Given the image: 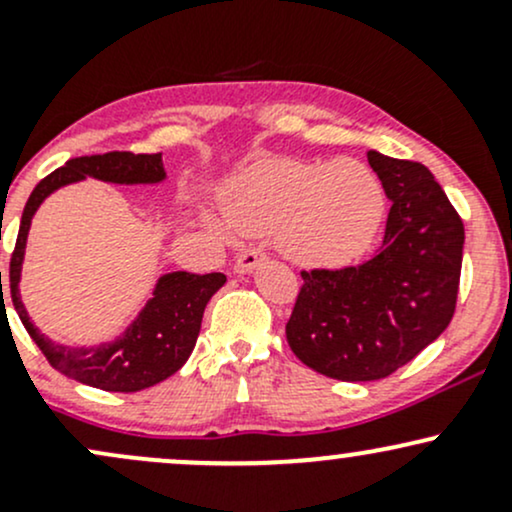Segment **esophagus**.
Returning a JSON list of instances; mask_svg holds the SVG:
<instances>
[{
	"label": "esophagus",
	"mask_w": 512,
	"mask_h": 512,
	"mask_svg": "<svg viewBox=\"0 0 512 512\" xmlns=\"http://www.w3.org/2000/svg\"><path fill=\"white\" fill-rule=\"evenodd\" d=\"M264 260V255L260 250H255V248H250V250H243L238 255V260H236V272H240V274H250L252 269L257 267V264H260Z\"/></svg>",
	"instance_id": "obj_1"
}]
</instances>
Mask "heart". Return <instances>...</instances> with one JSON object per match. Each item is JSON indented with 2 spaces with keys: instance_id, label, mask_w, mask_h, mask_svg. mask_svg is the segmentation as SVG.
<instances>
[{
  "instance_id": "heart-1",
  "label": "heart",
  "mask_w": 512,
  "mask_h": 512,
  "mask_svg": "<svg viewBox=\"0 0 512 512\" xmlns=\"http://www.w3.org/2000/svg\"><path fill=\"white\" fill-rule=\"evenodd\" d=\"M385 187L356 158L310 163L267 158L240 170L223 195V214L197 209L219 238L274 236L291 262L344 269L368 255L383 231Z\"/></svg>"
}]
</instances>
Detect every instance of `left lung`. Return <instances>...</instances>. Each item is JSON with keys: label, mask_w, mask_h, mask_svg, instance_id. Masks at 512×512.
Instances as JSON below:
<instances>
[{"label": "left lung", "mask_w": 512, "mask_h": 512, "mask_svg": "<svg viewBox=\"0 0 512 512\" xmlns=\"http://www.w3.org/2000/svg\"><path fill=\"white\" fill-rule=\"evenodd\" d=\"M385 187L380 255L339 272H303L286 339L308 368L344 383L387 378L448 330L464 226L426 166L368 151Z\"/></svg>", "instance_id": "left-lung-1"}]
</instances>
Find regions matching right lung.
Returning a JSON list of instances; mask_svg holds the SVG:
<instances>
[{"instance_id": "obj_1", "label": "right lung", "mask_w": 512, "mask_h": 512, "mask_svg": "<svg viewBox=\"0 0 512 512\" xmlns=\"http://www.w3.org/2000/svg\"><path fill=\"white\" fill-rule=\"evenodd\" d=\"M86 178L110 182V185H161L168 178L161 154H129L110 151L103 156L72 158L40 180L23 209L19 238L9 267L11 301L23 327L50 366L62 375L105 392H139L158 385L185 366L202 330L204 308L216 291L226 284L223 274L168 272L156 279L151 298L137 317L115 339L91 346H69L55 342L33 325L26 305L21 301V269L26 255V240L31 221L40 204L62 187L84 182ZM2 289V272H0Z\"/></svg>"}]
</instances>
